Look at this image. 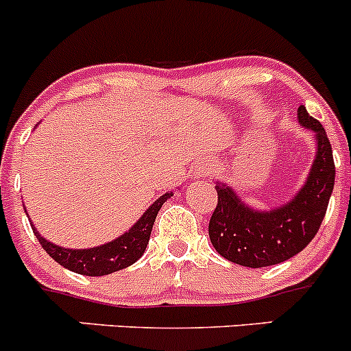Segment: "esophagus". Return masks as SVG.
I'll use <instances>...</instances> for the list:
<instances>
[{"instance_id":"1","label":"esophagus","mask_w":351,"mask_h":351,"mask_svg":"<svg viewBox=\"0 0 351 351\" xmlns=\"http://www.w3.org/2000/svg\"><path fill=\"white\" fill-rule=\"evenodd\" d=\"M208 170H210L208 167L199 163L198 169H195V176H198V178H206V176H208Z\"/></svg>"}]
</instances>
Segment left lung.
<instances>
[{
    "mask_svg": "<svg viewBox=\"0 0 351 351\" xmlns=\"http://www.w3.org/2000/svg\"><path fill=\"white\" fill-rule=\"evenodd\" d=\"M303 128L315 132L317 155L305 186L286 205L272 212L248 208L226 184H217V206L208 222L213 248L243 267H269L302 252L319 232L335 188L332 148L322 123L298 108Z\"/></svg>",
    "mask_w": 351,
    "mask_h": 351,
    "instance_id": "8db88e82",
    "label": "left lung"
}]
</instances>
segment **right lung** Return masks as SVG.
Listing matches in <instances>:
<instances>
[{"label": "right lung", "mask_w": 351, "mask_h": 351, "mask_svg": "<svg viewBox=\"0 0 351 351\" xmlns=\"http://www.w3.org/2000/svg\"><path fill=\"white\" fill-rule=\"evenodd\" d=\"M170 196H172V193H165L163 196H160L146 210L145 215L129 229V232L113 239V241L106 243V245L98 246V248H62V246H56L53 243L46 241L45 238H41V234L36 231L34 226L32 223L31 226L38 241L45 248V252L62 267L72 270V272L82 274V276H106V274L125 269V267L132 265V263L141 258V255L146 250V245L149 241V234H152L156 213H158V210L162 208V205Z\"/></svg>", "instance_id": "1"}]
</instances>
